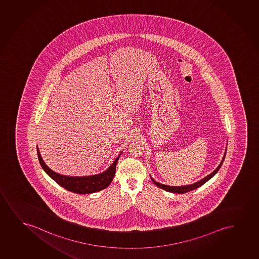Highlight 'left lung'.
<instances>
[{
  "mask_svg": "<svg viewBox=\"0 0 259 259\" xmlns=\"http://www.w3.org/2000/svg\"><path fill=\"white\" fill-rule=\"evenodd\" d=\"M226 153H227V148H226L225 153H224V155H223V158H222L221 163H220L218 167L215 168L214 170H213L211 174H209V175L206 176L205 178H202L201 180H199V181L193 183L192 185H181V186H169V185H163V184H161V183H158V182L155 181L154 178H152L151 176H150V178H151L152 181H153V183H154L156 186H158L159 188L164 190L166 192H173V193H185V192H191V191H193L195 189L198 188V187L202 186V185H204V184L208 181V180H210V179L218 172L219 169L222 167V163H223V161H224V159H225Z\"/></svg>",
  "mask_w": 259,
  "mask_h": 259,
  "instance_id": "obj_1",
  "label": "left lung"
}]
</instances>
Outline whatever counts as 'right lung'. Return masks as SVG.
<instances>
[{"instance_id": "add662e5", "label": "right lung", "mask_w": 259, "mask_h": 259, "mask_svg": "<svg viewBox=\"0 0 259 259\" xmlns=\"http://www.w3.org/2000/svg\"><path fill=\"white\" fill-rule=\"evenodd\" d=\"M37 157L40 162L41 167L44 169L47 175L53 180L56 182L58 185H61L63 188L69 192L79 193V194H88L100 192L104 189L107 188L112 179L114 178L116 172V165L118 162L121 153L118 157L115 159L111 166L102 173L96 175L83 176V177H70L59 174L57 172L51 169L45 162L41 156L40 152L37 146Z\"/></svg>"}]
</instances>
